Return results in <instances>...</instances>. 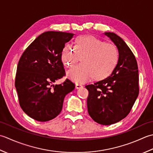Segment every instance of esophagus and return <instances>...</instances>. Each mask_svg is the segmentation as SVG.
Listing matches in <instances>:
<instances>
[{
	"mask_svg": "<svg viewBox=\"0 0 153 153\" xmlns=\"http://www.w3.org/2000/svg\"><path fill=\"white\" fill-rule=\"evenodd\" d=\"M83 86L82 85H80V84H76V89H80L81 88H82Z\"/></svg>",
	"mask_w": 153,
	"mask_h": 153,
	"instance_id": "esophagus-1",
	"label": "esophagus"
}]
</instances>
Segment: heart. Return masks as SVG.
<instances>
[{
	"label": "heart",
	"mask_w": 153,
	"mask_h": 153,
	"mask_svg": "<svg viewBox=\"0 0 153 153\" xmlns=\"http://www.w3.org/2000/svg\"><path fill=\"white\" fill-rule=\"evenodd\" d=\"M74 48L65 44L61 58L64 66L71 68L80 57L85 56L82 63L68 71V79L75 83H84L92 78L101 81L110 77L116 69L120 60V53L112 43L91 35L77 36L74 39Z\"/></svg>",
	"instance_id": "heart-1"
}]
</instances>
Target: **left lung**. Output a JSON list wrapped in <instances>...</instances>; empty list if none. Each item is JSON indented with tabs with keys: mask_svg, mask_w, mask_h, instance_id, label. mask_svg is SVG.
Listing matches in <instances>:
<instances>
[{
	"mask_svg": "<svg viewBox=\"0 0 153 153\" xmlns=\"http://www.w3.org/2000/svg\"><path fill=\"white\" fill-rule=\"evenodd\" d=\"M120 53L117 66L108 79L86 86L88 90L87 108L90 116L104 126L116 123L126 117L138 97V66L135 55L116 33H104Z\"/></svg>",
	"mask_w": 153,
	"mask_h": 153,
	"instance_id": "obj_1",
	"label": "left lung"
}]
</instances>
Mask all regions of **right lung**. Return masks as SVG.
I'll use <instances>...</instances> for the list:
<instances>
[{
    "label": "right lung",
    "mask_w": 153,
    "mask_h": 153,
    "mask_svg": "<svg viewBox=\"0 0 153 153\" xmlns=\"http://www.w3.org/2000/svg\"><path fill=\"white\" fill-rule=\"evenodd\" d=\"M73 36L53 31L43 33L27 47L18 61L15 87L19 104L33 120L47 121L57 117L65 96L74 89V84L68 79L60 85H53L65 76L61 53Z\"/></svg>",
    "instance_id": "obj_1"
}]
</instances>
